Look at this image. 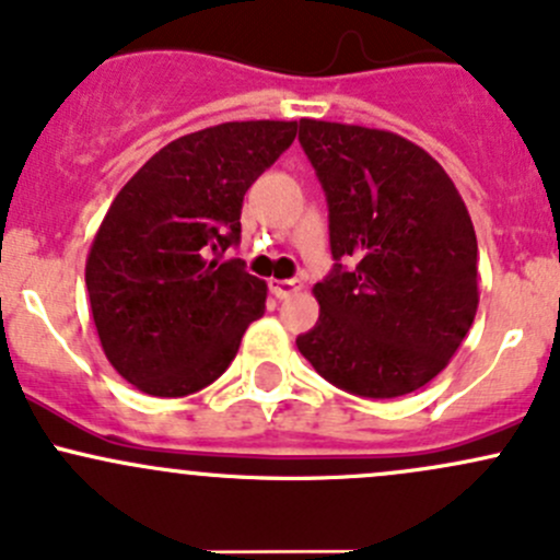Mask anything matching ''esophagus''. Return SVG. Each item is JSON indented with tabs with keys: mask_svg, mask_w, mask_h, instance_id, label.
Here are the masks:
<instances>
[{
	"mask_svg": "<svg viewBox=\"0 0 560 560\" xmlns=\"http://www.w3.org/2000/svg\"><path fill=\"white\" fill-rule=\"evenodd\" d=\"M269 288H272V293L278 299H288L293 296V293L299 291V282L296 280H269Z\"/></svg>",
	"mask_w": 560,
	"mask_h": 560,
	"instance_id": "esophagus-1",
	"label": "esophagus"
}]
</instances>
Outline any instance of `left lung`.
I'll return each mask as SVG.
<instances>
[{"mask_svg":"<svg viewBox=\"0 0 560 560\" xmlns=\"http://www.w3.org/2000/svg\"><path fill=\"white\" fill-rule=\"evenodd\" d=\"M328 201L337 264L313 293L315 328L296 339L323 380L369 399L423 388L469 334L480 304L477 237L447 172L405 137L299 120Z\"/></svg>","mask_w":560,"mask_h":560,"instance_id":"1","label":"left lung"}]
</instances>
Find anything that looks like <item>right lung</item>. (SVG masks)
Segmentation results:
<instances>
[{
	"label": "right lung",
	"mask_w": 560,
	"mask_h": 560,
	"mask_svg": "<svg viewBox=\"0 0 560 560\" xmlns=\"http://www.w3.org/2000/svg\"><path fill=\"white\" fill-rule=\"evenodd\" d=\"M296 120H229L177 137L109 205L85 258L102 350L148 396L221 377L267 307V282L221 261L245 191L296 137Z\"/></svg>",
	"instance_id": "obj_1"
}]
</instances>
